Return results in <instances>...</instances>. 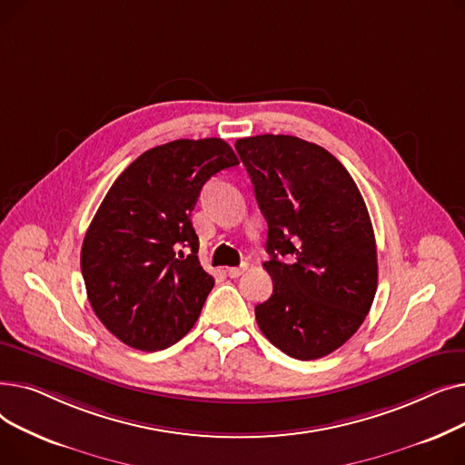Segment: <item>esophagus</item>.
I'll use <instances>...</instances> for the list:
<instances>
[{
    "mask_svg": "<svg viewBox=\"0 0 465 465\" xmlns=\"http://www.w3.org/2000/svg\"><path fill=\"white\" fill-rule=\"evenodd\" d=\"M245 270H247L245 263H241L239 267H228V275H230L232 279H237V277H241L242 273H245Z\"/></svg>",
    "mask_w": 465,
    "mask_h": 465,
    "instance_id": "esophagus-1",
    "label": "esophagus"
}]
</instances>
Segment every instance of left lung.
<instances>
[{"mask_svg": "<svg viewBox=\"0 0 465 465\" xmlns=\"http://www.w3.org/2000/svg\"><path fill=\"white\" fill-rule=\"evenodd\" d=\"M267 220L273 294L262 333L296 360L328 356L356 333L377 292V245L361 193L333 154L294 135L237 139ZM279 255L292 262H281Z\"/></svg>", "mask_w": 465, "mask_h": 465, "instance_id": "8db88e82", "label": "left lung"}]
</instances>
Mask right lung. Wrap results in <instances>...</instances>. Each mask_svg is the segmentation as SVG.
Instances as JSON below:
<instances>
[{
	"label": "right lung",
	"instance_id": "add662e5",
	"mask_svg": "<svg viewBox=\"0 0 465 465\" xmlns=\"http://www.w3.org/2000/svg\"><path fill=\"white\" fill-rule=\"evenodd\" d=\"M237 163L223 139H177L143 153L109 188L81 270L95 316L124 345L162 351L198 321L214 279L190 216L203 184Z\"/></svg>",
	"mask_w": 465,
	"mask_h": 465
}]
</instances>
